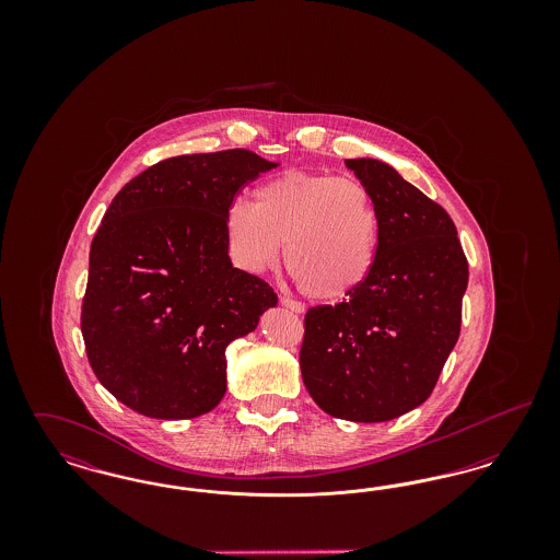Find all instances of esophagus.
<instances>
[{
  "label": "esophagus",
  "instance_id": "esophagus-1",
  "mask_svg": "<svg viewBox=\"0 0 560 560\" xmlns=\"http://www.w3.org/2000/svg\"><path fill=\"white\" fill-rule=\"evenodd\" d=\"M279 302H281L283 306H288V308L293 311V313H304V304H302V302H298V300H293V298L281 295V298H279Z\"/></svg>",
  "mask_w": 560,
  "mask_h": 560
}]
</instances>
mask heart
I'll use <instances>...</instances> for the list:
<instances>
[{"label":"heart","instance_id":"obj_1","mask_svg":"<svg viewBox=\"0 0 560 560\" xmlns=\"http://www.w3.org/2000/svg\"><path fill=\"white\" fill-rule=\"evenodd\" d=\"M224 229L237 267H275L285 243V268L298 290L315 300H340L373 270L382 213L361 178L288 170L254 190L252 208L231 206Z\"/></svg>","mask_w":560,"mask_h":560}]
</instances>
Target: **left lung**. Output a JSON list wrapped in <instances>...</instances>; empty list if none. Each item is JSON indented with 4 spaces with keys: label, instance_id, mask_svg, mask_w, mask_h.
Here are the masks:
<instances>
[{
    "label": "left lung",
    "instance_id": "1",
    "mask_svg": "<svg viewBox=\"0 0 560 560\" xmlns=\"http://www.w3.org/2000/svg\"><path fill=\"white\" fill-rule=\"evenodd\" d=\"M372 187L382 235L363 285L304 315L300 370L320 409L386 422L430 397L462 327L468 260L450 213L377 160H348Z\"/></svg>",
    "mask_w": 560,
    "mask_h": 560
}]
</instances>
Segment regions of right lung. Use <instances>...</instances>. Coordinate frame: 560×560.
<instances>
[{
	"label": "right lung",
	"mask_w": 560,
	"mask_h": 560,
	"mask_svg": "<svg viewBox=\"0 0 560 560\" xmlns=\"http://www.w3.org/2000/svg\"><path fill=\"white\" fill-rule=\"evenodd\" d=\"M277 163L245 149L180 155L132 178L92 240L81 334L98 382L133 411L187 420L226 390V347L277 304L233 267L226 213Z\"/></svg>",
	"instance_id": "add662e5"
}]
</instances>
